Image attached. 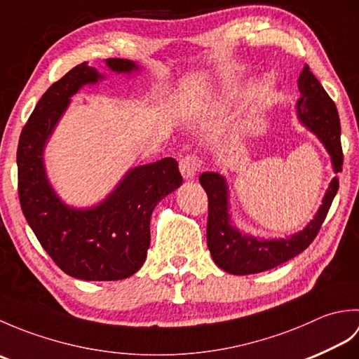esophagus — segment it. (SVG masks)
I'll use <instances>...</instances> for the list:
<instances>
[{"instance_id":"esophagus-1","label":"esophagus","mask_w":359,"mask_h":359,"mask_svg":"<svg viewBox=\"0 0 359 359\" xmlns=\"http://www.w3.org/2000/svg\"><path fill=\"white\" fill-rule=\"evenodd\" d=\"M179 166H180V172L185 179H194L197 172L202 170V162L197 156L188 154L185 157H182Z\"/></svg>"}]
</instances>
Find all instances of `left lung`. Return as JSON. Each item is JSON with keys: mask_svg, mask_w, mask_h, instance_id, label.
Returning <instances> with one entry per match:
<instances>
[{"mask_svg": "<svg viewBox=\"0 0 359 359\" xmlns=\"http://www.w3.org/2000/svg\"><path fill=\"white\" fill-rule=\"evenodd\" d=\"M301 98L297 102V114L302 123L313 131L329 154L334 172L342 171V147L339 116L333 100L325 93L321 83L306 65L297 80ZM201 185L208 196V224L207 242L210 253L220 269L231 274H255L274 269L302 253L315 241L327 217L334 196L338 193L339 179L334 177L327 189L321 208L315 219L288 239L264 241L241 234L230 225L226 203V184L217 172H203L199 177Z\"/></svg>", "mask_w": 359, "mask_h": 359, "instance_id": "8db88e82", "label": "left lung"}]
</instances>
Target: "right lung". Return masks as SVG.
Segmentation results:
<instances>
[{
    "label": "right lung",
    "instance_id": "obj_1",
    "mask_svg": "<svg viewBox=\"0 0 359 359\" xmlns=\"http://www.w3.org/2000/svg\"><path fill=\"white\" fill-rule=\"evenodd\" d=\"M112 71L137 66L123 58L106 60ZM102 79L88 63L75 66L46 90L20 135L17 149L18 197L29 226L52 261L72 278L118 280L143 265L149 248L152 210L182 184L172 157L134 168L108 199L90 210H72L60 202L46 179L43 148L69 98Z\"/></svg>",
    "mask_w": 359,
    "mask_h": 359
}]
</instances>
